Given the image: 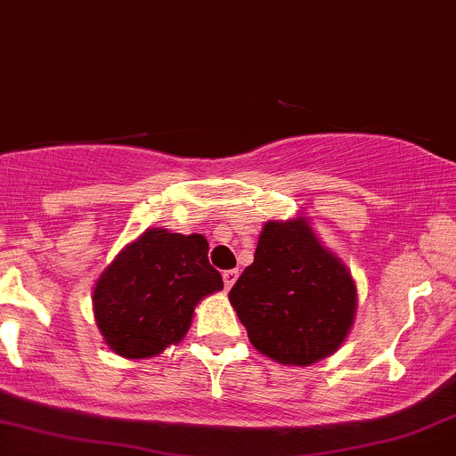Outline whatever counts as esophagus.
<instances>
[{
    "label": "esophagus",
    "mask_w": 456,
    "mask_h": 456,
    "mask_svg": "<svg viewBox=\"0 0 456 456\" xmlns=\"http://www.w3.org/2000/svg\"><path fill=\"white\" fill-rule=\"evenodd\" d=\"M222 276H224V285H226V289H230L234 285V282H237L239 269H228V272H224Z\"/></svg>",
    "instance_id": "esophagus-1"
}]
</instances>
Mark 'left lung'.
Masks as SVG:
<instances>
[{"label": "left lung", "mask_w": 456, "mask_h": 456, "mask_svg": "<svg viewBox=\"0 0 456 456\" xmlns=\"http://www.w3.org/2000/svg\"><path fill=\"white\" fill-rule=\"evenodd\" d=\"M228 297L249 344L282 365L326 359L354 324L350 269L322 246L306 217L265 224L254 263Z\"/></svg>", "instance_id": "8db88e82"}]
</instances>
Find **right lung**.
Segmentation results:
<instances>
[{
    "mask_svg": "<svg viewBox=\"0 0 456 456\" xmlns=\"http://www.w3.org/2000/svg\"><path fill=\"white\" fill-rule=\"evenodd\" d=\"M224 289L202 234L150 228L117 254L93 291L97 328L115 354L156 356L178 344L200 300Z\"/></svg>",
    "mask_w": 456,
    "mask_h": 456,
    "instance_id": "add662e5",
    "label": "right lung"
}]
</instances>
